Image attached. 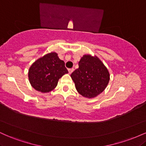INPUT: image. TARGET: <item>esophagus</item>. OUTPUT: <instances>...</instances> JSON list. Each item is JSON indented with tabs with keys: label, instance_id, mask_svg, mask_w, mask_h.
<instances>
[{
	"label": "esophagus",
	"instance_id": "esophagus-1",
	"mask_svg": "<svg viewBox=\"0 0 146 146\" xmlns=\"http://www.w3.org/2000/svg\"><path fill=\"white\" fill-rule=\"evenodd\" d=\"M68 73H69L70 74H71V73H73V71H74V68H68Z\"/></svg>",
	"mask_w": 146,
	"mask_h": 146
}]
</instances>
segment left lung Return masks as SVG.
<instances>
[{"label":"left lung","mask_w":146,"mask_h":146,"mask_svg":"<svg viewBox=\"0 0 146 146\" xmlns=\"http://www.w3.org/2000/svg\"><path fill=\"white\" fill-rule=\"evenodd\" d=\"M78 64L79 68L71 75L76 90L84 98H95L106 88L109 72L97 56L84 55Z\"/></svg>","instance_id":"obj_1"}]
</instances>
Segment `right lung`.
<instances>
[{
  "label": "right lung",
  "mask_w": 146,
  "mask_h": 146,
  "mask_svg": "<svg viewBox=\"0 0 146 146\" xmlns=\"http://www.w3.org/2000/svg\"><path fill=\"white\" fill-rule=\"evenodd\" d=\"M68 73L63 60L55 52L48 53L30 66L28 77L31 86L42 93H48L58 85V80Z\"/></svg>",
  "instance_id": "right-lung-1"
}]
</instances>
